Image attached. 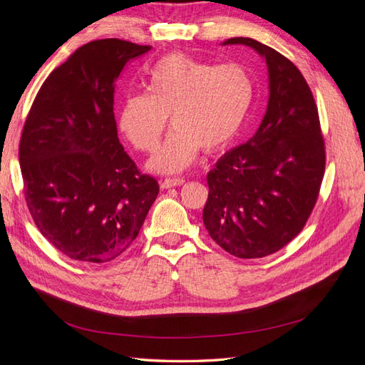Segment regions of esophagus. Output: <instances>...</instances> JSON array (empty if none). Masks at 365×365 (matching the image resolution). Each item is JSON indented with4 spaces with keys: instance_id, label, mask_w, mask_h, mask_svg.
Returning a JSON list of instances; mask_svg holds the SVG:
<instances>
[{
    "instance_id": "1",
    "label": "esophagus",
    "mask_w": 365,
    "mask_h": 365,
    "mask_svg": "<svg viewBox=\"0 0 365 365\" xmlns=\"http://www.w3.org/2000/svg\"><path fill=\"white\" fill-rule=\"evenodd\" d=\"M185 182L184 178H165L161 181V189H172L176 185H182Z\"/></svg>"
}]
</instances>
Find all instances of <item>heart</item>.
I'll return each instance as SVG.
<instances>
[{"label":"heart","instance_id":"heart-1","mask_svg":"<svg viewBox=\"0 0 365 365\" xmlns=\"http://www.w3.org/2000/svg\"><path fill=\"white\" fill-rule=\"evenodd\" d=\"M148 93L128 96L118 126L132 146L152 153L170 123L163 149L149 163L160 173H178L201 149L216 152L233 141L244 126L256 88L239 63L215 65L182 53L161 58L145 76Z\"/></svg>","mask_w":365,"mask_h":365}]
</instances>
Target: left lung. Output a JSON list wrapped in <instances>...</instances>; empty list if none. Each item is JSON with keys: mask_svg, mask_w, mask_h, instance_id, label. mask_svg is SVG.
<instances>
[{"mask_svg": "<svg viewBox=\"0 0 365 365\" xmlns=\"http://www.w3.org/2000/svg\"><path fill=\"white\" fill-rule=\"evenodd\" d=\"M222 46H247L260 54L269 98L256 134L208 172L202 220L220 248L257 259L303 230L323 181L324 141L311 88L289 59L251 38H231Z\"/></svg>", "mask_w": 365, "mask_h": 365, "instance_id": "obj_1", "label": "left lung"}]
</instances>
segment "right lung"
<instances>
[{"label": "right lung", "instance_id": "obj_1", "mask_svg": "<svg viewBox=\"0 0 365 365\" xmlns=\"http://www.w3.org/2000/svg\"><path fill=\"white\" fill-rule=\"evenodd\" d=\"M150 50L115 38L77 48L42 83L19 141L30 215L73 260L118 257L140 233L160 187L141 175L117 135L114 88Z\"/></svg>", "mask_w": 365, "mask_h": 365}]
</instances>
